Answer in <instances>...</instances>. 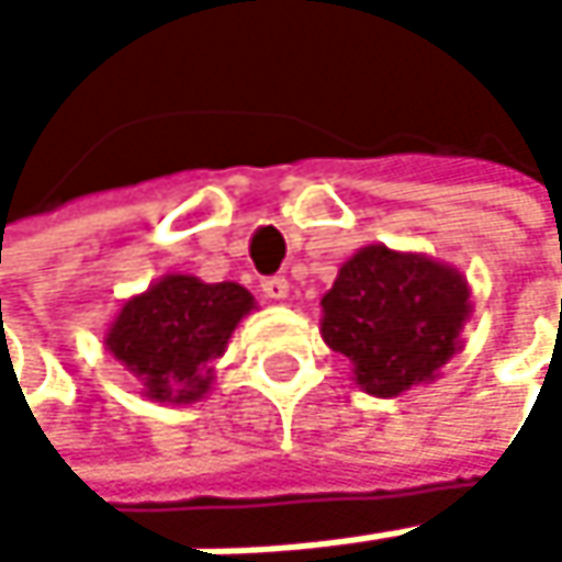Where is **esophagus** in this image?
<instances>
[{
	"instance_id": "esophagus-1",
	"label": "esophagus",
	"mask_w": 562,
	"mask_h": 562,
	"mask_svg": "<svg viewBox=\"0 0 562 562\" xmlns=\"http://www.w3.org/2000/svg\"><path fill=\"white\" fill-rule=\"evenodd\" d=\"M262 296L272 303H283L290 296V279L286 276H266L262 279Z\"/></svg>"
}]
</instances>
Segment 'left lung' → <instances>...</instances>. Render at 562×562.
<instances>
[{
  "mask_svg": "<svg viewBox=\"0 0 562 562\" xmlns=\"http://www.w3.org/2000/svg\"><path fill=\"white\" fill-rule=\"evenodd\" d=\"M319 306V334L350 360L353 384L397 397L431 384L465 347L472 290L456 266L374 243L340 266Z\"/></svg>",
  "mask_w": 562,
  "mask_h": 562,
  "instance_id": "left-lung-1",
  "label": "left lung"
}]
</instances>
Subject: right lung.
I'll use <instances>...</instances> for the list:
<instances>
[{
    "label": "right lung",
    "mask_w": 562,
    "mask_h": 562,
    "mask_svg": "<svg viewBox=\"0 0 562 562\" xmlns=\"http://www.w3.org/2000/svg\"><path fill=\"white\" fill-rule=\"evenodd\" d=\"M252 310L256 300L239 283L168 272L117 310L103 347L140 381L144 397L195 404L209 394L215 360Z\"/></svg>",
    "instance_id": "right-lung-1"
}]
</instances>
